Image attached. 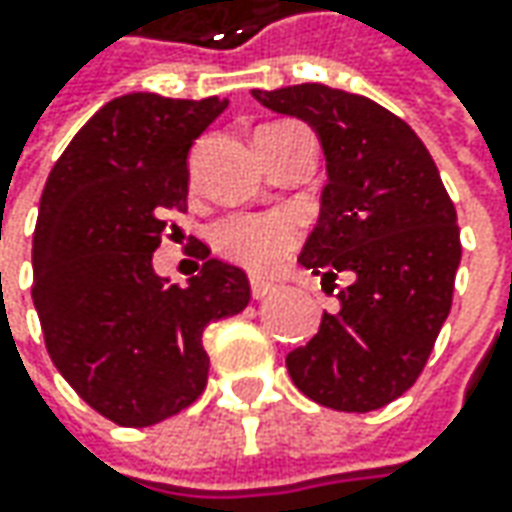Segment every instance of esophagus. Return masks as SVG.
<instances>
[{
	"instance_id": "34e87169",
	"label": "esophagus",
	"mask_w": 512,
	"mask_h": 512,
	"mask_svg": "<svg viewBox=\"0 0 512 512\" xmlns=\"http://www.w3.org/2000/svg\"><path fill=\"white\" fill-rule=\"evenodd\" d=\"M276 290L273 282H265V279H250V293H253V299H265Z\"/></svg>"
}]
</instances>
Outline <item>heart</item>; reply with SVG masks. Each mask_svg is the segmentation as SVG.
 I'll use <instances>...</instances> for the list:
<instances>
[{
	"instance_id": "1",
	"label": "heart",
	"mask_w": 512,
	"mask_h": 512,
	"mask_svg": "<svg viewBox=\"0 0 512 512\" xmlns=\"http://www.w3.org/2000/svg\"><path fill=\"white\" fill-rule=\"evenodd\" d=\"M213 245L250 273H270L296 245V222L282 213H236L213 227Z\"/></svg>"
}]
</instances>
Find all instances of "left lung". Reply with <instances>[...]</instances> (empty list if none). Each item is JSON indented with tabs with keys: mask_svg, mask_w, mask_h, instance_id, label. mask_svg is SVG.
<instances>
[{
	"mask_svg": "<svg viewBox=\"0 0 512 512\" xmlns=\"http://www.w3.org/2000/svg\"><path fill=\"white\" fill-rule=\"evenodd\" d=\"M250 93L319 136L327 185L299 262L344 282L319 333L287 353V373L316 404L379 410L419 379L450 313L456 207L422 139L373 99L319 82Z\"/></svg>",
	"mask_w": 512,
	"mask_h": 512,
	"instance_id": "left-lung-1",
	"label": "left lung"
}]
</instances>
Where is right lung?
I'll return each mask as SVG.
<instances>
[{"label":"right lung","instance_id":"1","mask_svg":"<svg viewBox=\"0 0 512 512\" xmlns=\"http://www.w3.org/2000/svg\"><path fill=\"white\" fill-rule=\"evenodd\" d=\"M227 99L125 93L70 139L33 230V305L56 370L122 427H148L207 384L202 333L250 302L245 270L210 259L187 287L153 270L165 213L187 207V153Z\"/></svg>","mask_w":512,"mask_h":512}]
</instances>
